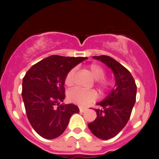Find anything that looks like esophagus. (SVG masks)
<instances>
[{
	"label": "esophagus",
	"instance_id": "esophagus-1",
	"mask_svg": "<svg viewBox=\"0 0 159 159\" xmlns=\"http://www.w3.org/2000/svg\"><path fill=\"white\" fill-rule=\"evenodd\" d=\"M79 109H80V112H84L85 111L88 110L86 107H79Z\"/></svg>",
	"mask_w": 159,
	"mask_h": 159
}]
</instances>
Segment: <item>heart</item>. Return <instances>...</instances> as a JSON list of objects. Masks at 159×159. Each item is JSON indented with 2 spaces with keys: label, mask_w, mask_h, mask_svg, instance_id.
<instances>
[{
  "label": "heart",
  "mask_w": 159,
  "mask_h": 159,
  "mask_svg": "<svg viewBox=\"0 0 159 159\" xmlns=\"http://www.w3.org/2000/svg\"><path fill=\"white\" fill-rule=\"evenodd\" d=\"M88 69L92 74V77L96 80L97 86L99 87L101 92H104L112 87L113 83L110 80L105 79L106 75L105 70L100 65L96 64H92L88 66ZM75 68H71L67 73L64 78V84L67 86H71L74 81V75H75ZM96 98V93L94 91H84L80 88H75L70 90L67 93V99L70 102L75 104L85 106L95 100Z\"/></svg>",
  "instance_id": "b5f03b06"
}]
</instances>
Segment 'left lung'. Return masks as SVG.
I'll return each mask as SVG.
<instances>
[{"mask_svg":"<svg viewBox=\"0 0 159 159\" xmlns=\"http://www.w3.org/2000/svg\"><path fill=\"white\" fill-rule=\"evenodd\" d=\"M113 71L116 88L106 99L97 103L102 109H95L97 117L88 127L100 139H110L117 135L128 122L135 103L137 86L130 71L108 56L93 57Z\"/></svg>","mask_w":159,"mask_h":159,"instance_id":"8db88e82","label":"left lung"}]
</instances>
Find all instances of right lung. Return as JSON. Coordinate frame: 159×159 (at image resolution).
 Returning <instances> with one entry per match:
<instances>
[{
    "label": "right lung",
    "mask_w": 159,
    "mask_h": 159,
    "mask_svg": "<svg viewBox=\"0 0 159 159\" xmlns=\"http://www.w3.org/2000/svg\"><path fill=\"white\" fill-rule=\"evenodd\" d=\"M86 57L53 55L40 60L26 72L22 82V98L26 115L39 135L52 139L64 133L73 114L80 111L72 104L59 105L65 98L64 78Z\"/></svg>",
    "instance_id": "1"
}]
</instances>
